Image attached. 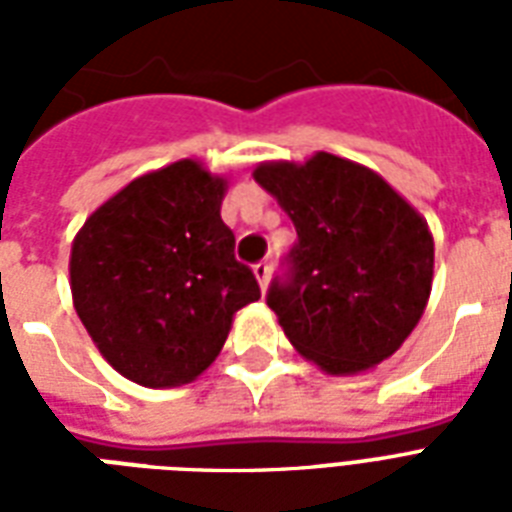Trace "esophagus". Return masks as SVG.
I'll return each instance as SVG.
<instances>
[{
    "label": "esophagus",
    "instance_id": "esophagus-1",
    "mask_svg": "<svg viewBox=\"0 0 512 512\" xmlns=\"http://www.w3.org/2000/svg\"><path fill=\"white\" fill-rule=\"evenodd\" d=\"M255 276L257 281H260V287H268V279H271V263L268 260H260V263H255Z\"/></svg>",
    "mask_w": 512,
    "mask_h": 512
}]
</instances>
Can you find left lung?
I'll use <instances>...</instances> for the list:
<instances>
[{
  "label": "left lung",
  "mask_w": 512,
  "mask_h": 512,
  "mask_svg": "<svg viewBox=\"0 0 512 512\" xmlns=\"http://www.w3.org/2000/svg\"><path fill=\"white\" fill-rule=\"evenodd\" d=\"M255 180L297 231L265 297L289 342L329 374L393 356L430 297L428 223L380 175L324 151L263 164Z\"/></svg>",
  "instance_id": "left-lung-1"
}]
</instances>
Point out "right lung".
Here are the masks:
<instances>
[{
  "label": "right lung",
  "mask_w": 512,
  "mask_h": 512,
  "mask_svg": "<svg viewBox=\"0 0 512 512\" xmlns=\"http://www.w3.org/2000/svg\"><path fill=\"white\" fill-rule=\"evenodd\" d=\"M225 180L191 159L132 180L71 247L79 319L116 372L175 388L207 369L233 313L260 300L220 217Z\"/></svg>",
  "instance_id": "add662e5"
}]
</instances>
